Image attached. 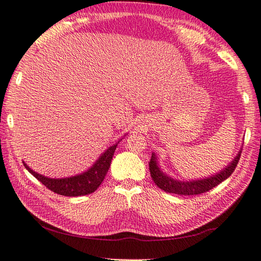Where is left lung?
Listing matches in <instances>:
<instances>
[{
  "instance_id": "left-lung-1",
  "label": "left lung",
  "mask_w": 261,
  "mask_h": 261,
  "mask_svg": "<svg viewBox=\"0 0 261 261\" xmlns=\"http://www.w3.org/2000/svg\"><path fill=\"white\" fill-rule=\"evenodd\" d=\"M241 156V151L238 153V156L232 160V163L224 168L221 173L214 176H211L208 178L201 179V180H193V181H179L170 178L167 175H165L162 170L159 169L157 165V158L154 154H151L150 162H149V170H150L151 178L153 179L160 190H163L167 193L178 194V195H197V194L206 193L213 187L218 186L220 182L225 180L228 177L233 173L238 162H239Z\"/></svg>"
}]
</instances>
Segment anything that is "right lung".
I'll return each mask as SVG.
<instances>
[{
    "label": "right lung",
    "mask_w": 261,
    "mask_h": 261,
    "mask_svg": "<svg viewBox=\"0 0 261 261\" xmlns=\"http://www.w3.org/2000/svg\"><path fill=\"white\" fill-rule=\"evenodd\" d=\"M116 146L118 145L111 146L107 151H104L97 162L93 165V167L85 171L84 174L68 177V178H48V177L37 174L36 171L29 168V166H27V164L23 163V165L29 173H31L48 190H50L54 193L64 196L88 195V194L95 192L98 186L102 184L104 177L110 168L111 160H112Z\"/></svg>",
    "instance_id": "1"
}]
</instances>
